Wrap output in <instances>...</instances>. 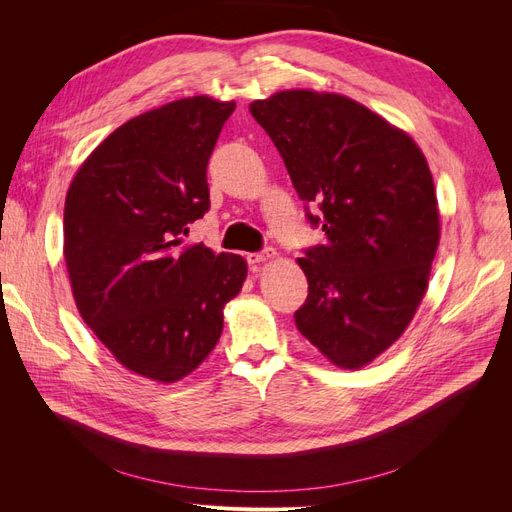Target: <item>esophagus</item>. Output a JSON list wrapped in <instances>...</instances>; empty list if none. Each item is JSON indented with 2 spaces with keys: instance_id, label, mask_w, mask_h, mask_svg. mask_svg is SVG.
Masks as SVG:
<instances>
[{
  "instance_id": "obj_1",
  "label": "esophagus",
  "mask_w": 512,
  "mask_h": 512,
  "mask_svg": "<svg viewBox=\"0 0 512 512\" xmlns=\"http://www.w3.org/2000/svg\"><path fill=\"white\" fill-rule=\"evenodd\" d=\"M271 258H275V252L271 250V247H269V250H262V252H256V254H247V262H250L252 267L260 265V262H267Z\"/></svg>"
}]
</instances>
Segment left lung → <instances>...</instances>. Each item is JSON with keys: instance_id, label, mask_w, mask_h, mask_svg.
Listing matches in <instances>:
<instances>
[{"instance_id": "1", "label": "left lung", "mask_w": 512, "mask_h": 512, "mask_svg": "<svg viewBox=\"0 0 512 512\" xmlns=\"http://www.w3.org/2000/svg\"><path fill=\"white\" fill-rule=\"evenodd\" d=\"M280 151L305 218L324 243L303 250L309 292L294 322L344 369L374 361L406 331L440 241L438 198L412 138L337 94L280 91L250 104Z\"/></svg>"}]
</instances>
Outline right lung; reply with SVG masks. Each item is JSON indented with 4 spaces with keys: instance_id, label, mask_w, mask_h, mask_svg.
<instances>
[{
    "instance_id": "1",
    "label": "right lung",
    "mask_w": 512,
    "mask_h": 512,
    "mask_svg": "<svg viewBox=\"0 0 512 512\" xmlns=\"http://www.w3.org/2000/svg\"><path fill=\"white\" fill-rule=\"evenodd\" d=\"M235 102L183 98L119 126L83 162L64 209V256L87 327L134 374L175 382L218 344L247 265L181 247L209 211L207 164Z\"/></svg>"
}]
</instances>
